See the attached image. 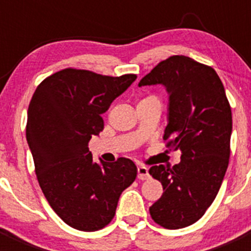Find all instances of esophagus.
Listing matches in <instances>:
<instances>
[{"mask_svg":"<svg viewBox=\"0 0 251 251\" xmlns=\"http://www.w3.org/2000/svg\"><path fill=\"white\" fill-rule=\"evenodd\" d=\"M137 172H138V178L139 179H147L150 177L148 174V168L146 166H138L137 167Z\"/></svg>","mask_w":251,"mask_h":251,"instance_id":"obj_1","label":"esophagus"}]
</instances>
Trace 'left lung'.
I'll return each mask as SVG.
<instances>
[{
  "instance_id": "8db88e82",
  "label": "left lung",
  "mask_w": 251,
  "mask_h": 251,
  "mask_svg": "<svg viewBox=\"0 0 251 251\" xmlns=\"http://www.w3.org/2000/svg\"><path fill=\"white\" fill-rule=\"evenodd\" d=\"M157 84L168 93L163 139L182 154L174 167L152 166L148 171L163 186L150 214L166 229H182L200 220L220 190L229 166L231 108L216 72L191 57L163 60L138 86Z\"/></svg>"
}]
</instances>
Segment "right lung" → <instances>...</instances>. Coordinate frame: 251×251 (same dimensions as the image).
<instances>
[{"label":"right lung","mask_w":251,"mask_h":251,"mask_svg":"<svg viewBox=\"0 0 251 251\" xmlns=\"http://www.w3.org/2000/svg\"><path fill=\"white\" fill-rule=\"evenodd\" d=\"M136 79L69 68L46 77L32 95L26 139L37 181L52 210L74 229L95 231L108 225L121 194L136 179L129 158L97 163L88 147L103 130L101 114Z\"/></svg>","instance_id":"obj_1"}]
</instances>
